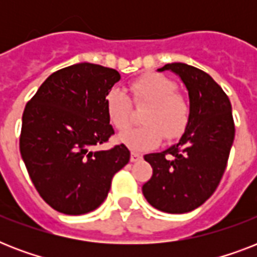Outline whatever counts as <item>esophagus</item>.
<instances>
[{
    "instance_id": "obj_1",
    "label": "esophagus",
    "mask_w": 257,
    "mask_h": 257,
    "mask_svg": "<svg viewBox=\"0 0 257 257\" xmlns=\"http://www.w3.org/2000/svg\"><path fill=\"white\" fill-rule=\"evenodd\" d=\"M141 157H143V156H141L140 153H136V152L131 153V161H132V163L141 160Z\"/></svg>"
}]
</instances>
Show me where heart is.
I'll use <instances>...</instances> for the list:
<instances>
[{
    "label": "heart",
    "instance_id": "b5f03b06",
    "mask_svg": "<svg viewBox=\"0 0 257 257\" xmlns=\"http://www.w3.org/2000/svg\"><path fill=\"white\" fill-rule=\"evenodd\" d=\"M177 90V84L161 73L136 78L131 84V92L135 104L148 105L143 114L145 124L122 133L121 143L135 152H144L160 144L164 136L167 140L179 139L189 124L191 105ZM105 109L117 131H124L132 122V100L122 89L112 88L106 92Z\"/></svg>",
    "mask_w": 257,
    "mask_h": 257
}]
</instances>
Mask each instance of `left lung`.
Returning <instances> with one entry per match:
<instances>
[{"label": "left lung", "mask_w": 257, "mask_h": 257, "mask_svg": "<svg viewBox=\"0 0 257 257\" xmlns=\"http://www.w3.org/2000/svg\"><path fill=\"white\" fill-rule=\"evenodd\" d=\"M168 69L187 86L191 118L177 144L144 156L153 173L143 193L159 211L185 213L205 203L219 187L235 139V122L231 101L209 74L183 62L159 70Z\"/></svg>", "instance_id": "8db88e82"}]
</instances>
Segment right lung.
Listing matches in <instances>:
<instances>
[{"label": "right lung", "instance_id": "add662e5", "mask_svg": "<svg viewBox=\"0 0 257 257\" xmlns=\"http://www.w3.org/2000/svg\"><path fill=\"white\" fill-rule=\"evenodd\" d=\"M112 68L81 62L54 72L28 101L20 152L45 203L65 215L94 211L113 176L128 164L124 144L92 151L114 135L105 94L120 80Z\"/></svg>", "mask_w": 257, "mask_h": 257}]
</instances>
